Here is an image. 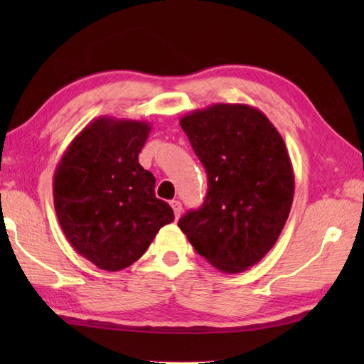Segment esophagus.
Here are the masks:
<instances>
[{
	"mask_svg": "<svg viewBox=\"0 0 364 364\" xmlns=\"http://www.w3.org/2000/svg\"><path fill=\"white\" fill-rule=\"evenodd\" d=\"M170 205H171V208H173L175 217H176V218H180V215H181V212H183V205H181V202H180V200H171V202H170Z\"/></svg>",
	"mask_w": 364,
	"mask_h": 364,
	"instance_id": "34e87169",
	"label": "esophagus"
}]
</instances>
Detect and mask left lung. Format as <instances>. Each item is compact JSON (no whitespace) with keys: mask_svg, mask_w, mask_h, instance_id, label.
Here are the masks:
<instances>
[{"mask_svg":"<svg viewBox=\"0 0 364 364\" xmlns=\"http://www.w3.org/2000/svg\"><path fill=\"white\" fill-rule=\"evenodd\" d=\"M180 125L207 170L208 191L178 226L215 268L241 273L268 254L291 212L295 180L284 139L247 104L196 109Z\"/></svg>","mask_w":364,"mask_h":364,"instance_id":"8db88e82","label":"left lung"}]
</instances>
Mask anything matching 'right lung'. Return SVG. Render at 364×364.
Wrapping results in <instances>:
<instances>
[{
    "label": "right lung",
    "instance_id": "right-lung-1",
    "mask_svg": "<svg viewBox=\"0 0 364 364\" xmlns=\"http://www.w3.org/2000/svg\"><path fill=\"white\" fill-rule=\"evenodd\" d=\"M149 133V122L97 117L73 138L54 171L59 225L72 247L101 269L130 267L175 220L154 193L156 178L139 165Z\"/></svg>",
    "mask_w": 364,
    "mask_h": 364
}]
</instances>
